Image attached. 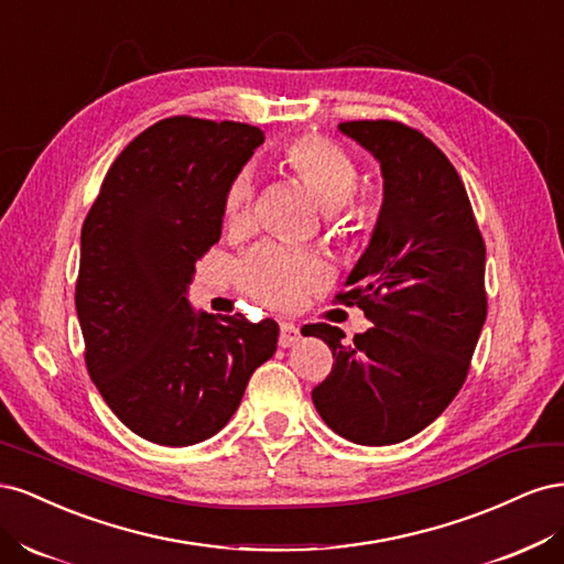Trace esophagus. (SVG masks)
Returning <instances> with one entry per match:
<instances>
[{"label":"esophagus","instance_id":"esophagus-1","mask_svg":"<svg viewBox=\"0 0 564 564\" xmlns=\"http://www.w3.org/2000/svg\"><path fill=\"white\" fill-rule=\"evenodd\" d=\"M299 338H301V332H299L296 324H292V322H282V324H280V338H278V344H280L282 348H292Z\"/></svg>","mask_w":564,"mask_h":564}]
</instances>
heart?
Here are the masks:
<instances>
[{"label": "heart", "mask_w": 564, "mask_h": 564, "mask_svg": "<svg viewBox=\"0 0 564 564\" xmlns=\"http://www.w3.org/2000/svg\"><path fill=\"white\" fill-rule=\"evenodd\" d=\"M280 160L289 174L311 187L324 212L344 214V224L352 230H362L367 226V212L355 207L344 212V204L352 197L357 178H360L355 160L344 148L322 139V135L305 133L282 145ZM253 193V176L242 169L230 181L224 199V216L230 228L249 224ZM237 280H240L245 294L270 308H294L313 286L322 284L324 265L313 253L284 245H263L240 261Z\"/></svg>", "instance_id": "b5f03b06"}]
</instances>
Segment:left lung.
Returning a JSON list of instances; mask_svg holds the SVG:
<instances>
[{
  "mask_svg": "<svg viewBox=\"0 0 564 564\" xmlns=\"http://www.w3.org/2000/svg\"><path fill=\"white\" fill-rule=\"evenodd\" d=\"M381 162L383 207L336 301L373 324H308L332 348L313 388L324 423L357 445H395L431 425L464 386L487 319L485 240L464 181L431 139L392 119L338 124Z\"/></svg>",
  "mask_w": 564,
  "mask_h": 564,
  "instance_id": "1",
  "label": "left lung"
}]
</instances>
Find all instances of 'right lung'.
Masks as SVG:
<instances>
[{"label": "right lung", "instance_id": "1", "mask_svg": "<svg viewBox=\"0 0 564 564\" xmlns=\"http://www.w3.org/2000/svg\"><path fill=\"white\" fill-rule=\"evenodd\" d=\"M263 139L242 122L160 119L119 152L84 218V362L115 416L158 445L216 435L278 348L275 319L197 315L185 299L220 240L228 185Z\"/></svg>", "mask_w": 564, "mask_h": 564}]
</instances>
